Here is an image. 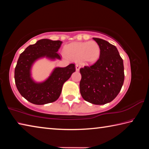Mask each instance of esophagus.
<instances>
[{"label":"esophagus","instance_id":"1","mask_svg":"<svg viewBox=\"0 0 149 149\" xmlns=\"http://www.w3.org/2000/svg\"><path fill=\"white\" fill-rule=\"evenodd\" d=\"M80 68H81V65L79 64H75V70H76V71H79Z\"/></svg>","mask_w":149,"mask_h":149}]
</instances>
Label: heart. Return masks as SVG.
Listing matches in <instances>:
<instances>
[{
	"mask_svg": "<svg viewBox=\"0 0 149 149\" xmlns=\"http://www.w3.org/2000/svg\"><path fill=\"white\" fill-rule=\"evenodd\" d=\"M64 53L70 59H81L85 64H94L99 59L100 48L96 41L75 42L64 47Z\"/></svg>",
	"mask_w": 149,
	"mask_h": 149,
	"instance_id": "b5f03b06",
	"label": "heart"
}]
</instances>
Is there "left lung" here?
Segmentation results:
<instances>
[{"mask_svg":"<svg viewBox=\"0 0 149 149\" xmlns=\"http://www.w3.org/2000/svg\"><path fill=\"white\" fill-rule=\"evenodd\" d=\"M100 56L94 64L80 69V93L83 99L97 105L112 101L120 93L124 81L123 60L114 45L99 38Z\"/></svg>","mask_w":149,"mask_h":149,"instance_id":"obj_1","label":"left lung"}]
</instances>
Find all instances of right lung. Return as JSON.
I'll return each mask as SVG.
<instances>
[{
	"label": "right lung",
	"instance_id": "1",
	"mask_svg": "<svg viewBox=\"0 0 149 149\" xmlns=\"http://www.w3.org/2000/svg\"><path fill=\"white\" fill-rule=\"evenodd\" d=\"M62 41L48 39L39 40L27 47L19 55L14 72L15 83L22 97L37 105L53 102L58 99L64 83L75 72L74 64L66 67L54 68L47 79L37 82L31 77V69L35 62L42 58L61 60L58 54Z\"/></svg>",
	"mask_w": 149,
	"mask_h": 149
}]
</instances>
